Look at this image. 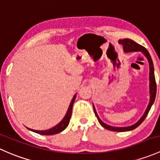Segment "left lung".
<instances>
[{
    "label": "left lung",
    "instance_id": "1",
    "mask_svg": "<svg viewBox=\"0 0 160 160\" xmlns=\"http://www.w3.org/2000/svg\"><path fill=\"white\" fill-rule=\"evenodd\" d=\"M119 44H122L123 45V49L126 52H141L144 54L145 56L147 58L148 61H149V90H150V101H149V105H148L147 108H146V112H145L144 115L142 116V118L136 123H135L134 125L130 126H127V127H113V126H110L108 125L105 124L99 118H98V115H97L96 111L95 109V107L93 105L94 112H95V114L97 118H98V122H99L100 124L102 125V126L105 128V129L111 130V131L114 132H126V131H130V130H133L136 128H137L139 125L142 122L145 120L146 117L147 116L148 113H149V110H150L151 106L153 104L155 98H156V79H155V75H154V67H153V63H152V60L151 58V56L149 55V52L147 51V49L146 48H144L143 46L140 45V44L136 43L134 41L131 40V39H122V40H119Z\"/></svg>",
    "mask_w": 160,
    "mask_h": 160
}]
</instances>
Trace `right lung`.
Listing matches in <instances>:
<instances>
[{
  "instance_id": "right-lung-1",
  "label": "right lung",
  "mask_w": 160,
  "mask_h": 160,
  "mask_svg": "<svg viewBox=\"0 0 160 160\" xmlns=\"http://www.w3.org/2000/svg\"><path fill=\"white\" fill-rule=\"evenodd\" d=\"M75 98H76V95H74L73 98H72V102H71L70 105H69V108L68 109V112H67L66 115H65V118L57 125L55 126V127L52 128L48 130H44V131H38V130H34V129H28L31 131L34 132L36 133H38V134L41 135H45V136H49V135H54V134H57V133L61 132L62 131H63L67 126H68L69 121H70L71 116H72V106H73L74 102H75Z\"/></svg>"
}]
</instances>
